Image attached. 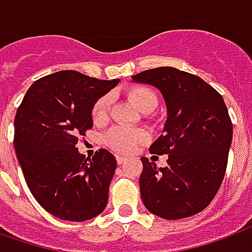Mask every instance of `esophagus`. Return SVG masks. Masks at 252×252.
Listing matches in <instances>:
<instances>
[{
  "label": "esophagus",
  "instance_id": "1",
  "mask_svg": "<svg viewBox=\"0 0 252 252\" xmlns=\"http://www.w3.org/2000/svg\"><path fill=\"white\" fill-rule=\"evenodd\" d=\"M117 162H118V165H122L126 162V158H125L124 156H117Z\"/></svg>",
  "mask_w": 252,
  "mask_h": 252
}]
</instances>
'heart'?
Here are the masks:
<instances>
[{"label":"heart","mask_w":252,"mask_h":252,"mask_svg":"<svg viewBox=\"0 0 252 252\" xmlns=\"http://www.w3.org/2000/svg\"><path fill=\"white\" fill-rule=\"evenodd\" d=\"M126 95L145 114L152 113L158 107V95L148 86H133L127 88ZM110 106H111V98L108 95H104L95 102L91 111L93 121L95 124L102 125L107 121ZM148 139V133L141 128H126L117 126L106 133L104 144L117 153H131L138 145L145 144Z\"/></svg>","instance_id":"obj_1"}]
</instances>
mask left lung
Returning a JSON list of instances; mask_svg holds the SVG:
<instances>
[{
    "mask_svg": "<svg viewBox=\"0 0 252 252\" xmlns=\"http://www.w3.org/2000/svg\"><path fill=\"white\" fill-rule=\"evenodd\" d=\"M158 88L166 103L164 133L150 153L168 154L165 168L142 157L141 199L149 212L177 220L207 208L225 174L232 142V122L223 96L203 79L173 67L131 76Z\"/></svg>",
    "mask_w": 252,
    "mask_h": 252,
    "instance_id": "8db88e82",
    "label": "left lung"
}]
</instances>
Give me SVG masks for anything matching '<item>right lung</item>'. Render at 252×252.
I'll list each match as a JSON object with an SVG mask.
<instances>
[{
    "label": "right lung",
    "instance_id": "right-lung-1",
    "mask_svg": "<svg viewBox=\"0 0 252 252\" xmlns=\"http://www.w3.org/2000/svg\"><path fill=\"white\" fill-rule=\"evenodd\" d=\"M119 83L78 71H59L29 87L14 118V150L31 193L62 220L102 214L117 159L106 149L79 153V137L93 127L95 102Z\"/></svg>",
    "mask_w": 252,
    "mask_h": 252
}]
</instances>
